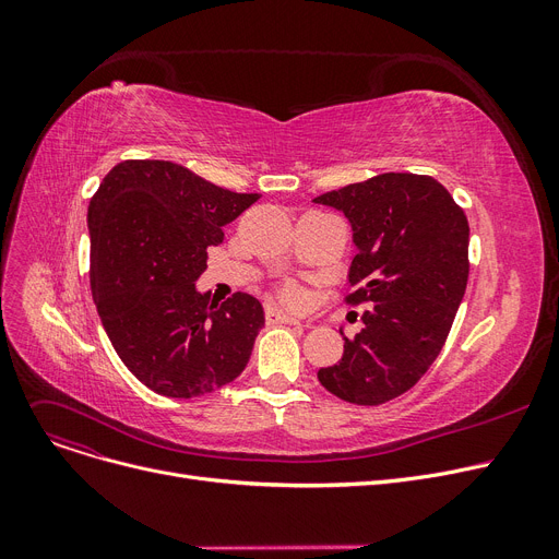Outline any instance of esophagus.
<instances>
[{
    "instance_id": "obj_1",
    "label": "esophagus",
    "mask_w": 559,
    "mask_h": 559,
    "mask_svg": "<svg viewBox=\"0 0 559 559\" xmlns=\"http://www.w3.org/2000/svg\"><path fill=\"white\" fill-rule=\"evenodd\" d=\"M264 317H267V324H289V326H301V321L297 317H289L285 312H281L274 306H267L264 310Z\"/></svg>"
}]
</instances>
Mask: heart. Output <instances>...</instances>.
<instances>
[{"label": "heart", "instance_id": "1", "mask_svg": "<svg viewBox=\"0 0 559 559\" xmlns=\"http://www.w3.org/2000/svg\"><path fill=\"white\" fill-rule=\"evenodd\" d=\"M285 295H287V299H289V301H295V299H297V292H295V289H287Z\"/></svg>", "mask_w": 559, "mask_h": 559}]
</instances>
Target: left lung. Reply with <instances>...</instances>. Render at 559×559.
<instances>
[{"mask_svg": "<svg viewBox=\"0 0 559 559\" xmlns=\"http://www.w3.org/2000/svg\"><path fill=\"white\" fill-rule=\"evenodd\" d=\"M344 213L356 255L348 304H367L362 331L317 378L356 405L388 403L442 350L468 278V222L449 190L421 174H378L312 199Z\"/></svg>", "mask_w": 559, "mask_h": 559, "instance_id": "obj_1", "label": "left lung"}]
</instances>
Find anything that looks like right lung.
<instances>
[{
	"label": "right lung",
	"instance_id": "right-lung-1",
	"mask_svg": "<svg viewBox=\"0 0 559 559\" xmlns=\"http://www.w3.org/2000/svg\"><path fill=\"white\" fill-rule=\"evenodd\" d=\"M260 194L224 190L169 160L115 165L87 205L91 287L117 356L169 399L211 394L238 378L264 326L260 301L199 292L209 247Z\"/></svg>",
	"mask_w": 559,
	"mask_h": 559
}]
</instances>
